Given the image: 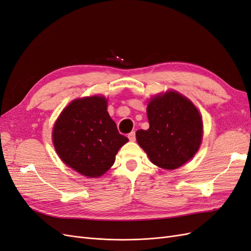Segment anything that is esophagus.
Wrapping results in <instances>:
<instances>
[{
  "label": "esophagus",
  "mask_w": 251,
  "mask_h": 251,
  "mask_svg": "<svg viewBox=\"0 0 251 251\" xmlns=\"http://www.w3.org/2000/svg\"><path fill=\"white\" fill-rule=\"evenodd\" d=\"M127 137H128V139H130L131 141H135V139H136V133H135V131H133V132H131L130 134H128Z\"/></svg>",
  "instance_id": "34e87169"
}]
</instances>
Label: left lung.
<instances>
[{
  "label": "left lung",
  "instance_id": "1",
  "mask_svg": "<svg viewBox=\"0 0 251 251\" xmlns=\"http://www.w3.org/2000/svg\"><path fill=\"white\" fill-rule=\"evenodd\" d=\"M150 127L138 130L136 139L150 160L164 170L178 169L199 150L202 118L187 98L166 92L151 98L148 105Z\"/></svg>",
  "mask_w": 251,
  "mask_h": 251
}]
</instances>
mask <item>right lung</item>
Instances as JSON below:
<instances>
[{
  "instance_id": "right-lung-1",
  "label": "right lung",
  "mask_w": 251,
  "mask_h": 251,
  "mask_svg": "<svg viewBox=\"0 0 251 251\" xmlns=\"http://www.w3.org/2000/svg\"><path fill=\"white\" fill-rule=\"evenodd\" d=\"M52 137L59 158L91 178L107 172L118 150L128 141L119 134L101 96L73 100L56 120Z\"/></svg>"
}]
</instances>
